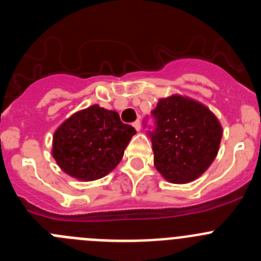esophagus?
I'll return each mask as SVG.
<instances>
[{"label":"esophagus","instance_id":"esophagus-1","mask_svg":"<svg viewBox=\"0 0 261 261\" xmlns=\"http://www.w3.org/2000/svg\"><path fill=\"white\" fill-rule=\"evenodd\" d=\"M133 126L136 128V130H140V129H141V121H140V120H136L135 123H133Z\"/></svg>","mask_w":261,"mask_h":261}]
</instances>
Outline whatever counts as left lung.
<instances>
[{
	"instance_id": "left-lung-1",
	"label": "left lung",
	"mask_w": 261,
	"mask_h": 261,
	"mask_svg": "<svg viewBox=\"0 0 261 261\" xmlns=\"http://www.w3.org/2000/svg\"><path fill=\"white\" fill-rule=\"evenodd\" d=\"M154 125L147 130L154 165L166 180H195L212 165L220 147L222 128L201 103L172 95L161 99L151 111Z\"/></svg>"
}]
</instances>
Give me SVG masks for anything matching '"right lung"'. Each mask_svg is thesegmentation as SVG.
Masks as SVG:
<instances>
[{"mask_svg":"<svg viewBox=\"0 0 261 261\" xmlns=\"http://www.w3.org/2000/svg\"><path fill=\"white\" fill-rule=\"evenodd\" d=\"M136 130L117 112L94 105L59 126L53 136V158L62 171L80 180H96L120 163Z\"/></svg>","mask_w":261,"mask_h":261,"instance_id":"obj_1","label":"right lung"}]
</instances>
